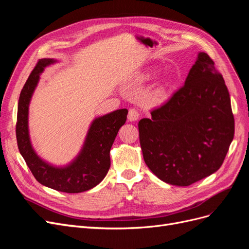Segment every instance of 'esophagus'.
I'll use <instances>...</instances> for the list:
<instances>
[{"mask_svg": "<svg viewBox=\"0 0 249 249\" xmlns=\"http://www.w3.org/2000/svg\"><path fill=\"white\" fill-rule=\"evenodd\" d=\"M139 112L137 109L132 108L129 111V114H127V119L130 120V122H136V120L139 118Z\"/></svg>", "mask_w": 249, "mask_h": 249, "instance_id": "1", "label": "esophagus"}]
</instances>
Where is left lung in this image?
<instances>
[{"label": "left lung", "mask_w": 249, "mask_h": 249, "mask_svg": "<svg viewBox=\"0 0 249 249\" xmlns=\"http://www.w3.org/2000/svg\"><path fill=\"white\" fill-rule=\"evenodd\" d=\"M150 114L138 129L143 159L155 176L185 187L220 168L235 120L228 87L208 54L198 53L185 85Z\"/></svg>", "instance_id": "left-lung-1"}]
</instances>
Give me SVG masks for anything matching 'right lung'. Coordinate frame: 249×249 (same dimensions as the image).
<instances>
[{"mask_svg": "<svg viewBox=\"0 0 249 249\" xmlns=\"http://www.w3.org/2000/svg\"><path fill=\"white\" fill-rule=\"evenodd\" d=\"M57 60L40 59L21 89L18 106L17 140L19 153L38 182L60 192L80 193L99 185L110 168V149L126 120L127 110L119 109L96 117L90 124L79 155L65 166H54L36 154L29 135V105L40 73Z\"/></svg>", "mask_w": 249, "mask_h": 249, "instance_id": "obj_1", "label": "right lung"}]
</instances>
